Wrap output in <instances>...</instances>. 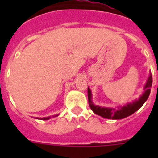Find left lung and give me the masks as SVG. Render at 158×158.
Here are the masks:
<instances>
[{"label": "left lung", "mask_w": 158, "mask_h": 158, "mask_svg": "<svg viewBox=\"0 0 158 158\" xmlns=\"http://www.w3.org/2000/svg\"><path fill=\"white\" fill-rule=\"evenodd\" d=\"M152 84V74H149L148 78L146 84L144 85V92L139 98V99L133 101L132 102H128L123 106H116V107H105L100 106L94 105L92 101V92L89 88H88V98H89V104L91 110L95 114L100 115L106 119H111V120H121L132 115L135 111L139 109L147 99L149 97L151 88Z\"/></svg>", "instance_id": "left-lung-1"}]
</instances>
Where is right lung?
I'll return each instance as SVG.
<instances>
[{
    "mask_svg": "<svg viewBox=\"0 0 158 158\" xmlns=\"http://www.w3.org/2000/svg\"><path fill=\"white\" fill-rule=\"evenodd\" d=\"M59 115V114H58ZM58 115H52V116H48V117H43V118H38V117H35L36 119H39V120H48L49 119H51L52 117H56V116H58Z\"/></svg>",
    "mask_w": 158,
    "mask_h": 158,
    "instance_id": "1",
    "label": "right lung"
}]
</instances>
